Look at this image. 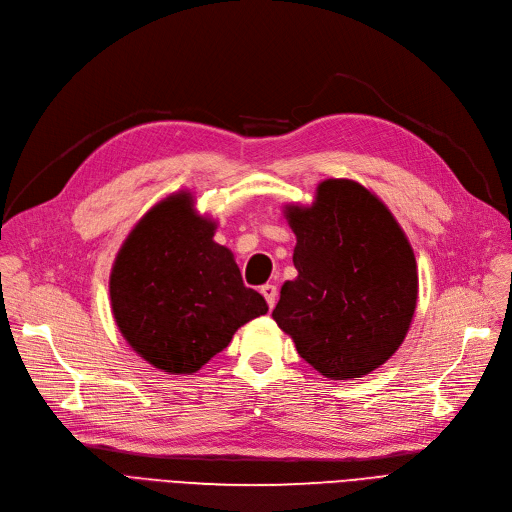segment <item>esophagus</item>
<instances>
[{
  "mask_svg": "<svg viewBox=\"0 0 512 512\" xmlns=\"http://www.w3.org/2000/svg\"><path fill=\"white\" fill-rule=\"evenodd\" d=\"M261 294H263L265 301H267V307L274 309L276 299H278V288H276L274 284H263V286H261Z\"/></svg>",
  "mask_w": 512,
  "mask_h": 512,
  "instance_id": "1",
  "label": "esophagus"
}]
</instances>
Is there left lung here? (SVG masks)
Wrapping results in <instances>:
<instances>
[{
    "label": "left lung",
    "instance_id": "obj_1",
    "mask_svg": "<svg viewBox=\"0 0 512 512\" xmlns=\"http://www.w3.org/2000/svg\"><path fill=\"white\" fill-rule=\"evenodd\" d=\"M294 267L272 313L299 355L330 380L363 378L405 340L417 307V263L388 207L353 180L317 186L286 207Z\"/></svg>",
    "mask_w": 512,
    "mask_h": 512
}]
</instances>
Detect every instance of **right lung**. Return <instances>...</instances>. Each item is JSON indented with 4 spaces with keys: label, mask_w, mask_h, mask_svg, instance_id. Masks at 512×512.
Returning <instances> with one entry per match:
<instances>
[{
    "label": "right lung",
    "mask_w": 512,
    "mask_h": 512,
    "mask_svg": "<svg viewBox=\"0 0 512 512\" xmlns=\"http://www.w3.org/2000/svg\"><path fill=\"white\" fill-rule=\"evenodd\" d=\"M215 224L178 193L134 226L114 261L110 299L126 342L153 367L195 373L247 321L265 315L242 284L234 255L213 240Z\"/></svg>",
    "instance_id": "right-lung-1"
}]
</instances>
